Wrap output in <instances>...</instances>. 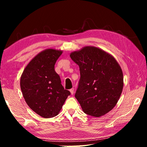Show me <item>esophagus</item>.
<instances>
[{
    "label": "esophagus",
    "instance_id": "1",
    "mask_svg": "<svg viewBox=\"0 0 147 147\" xmlns=\"http://www.w3.org/2000/svg\"><path fill=\"white\" fill-rule=\"evenodd\" d=\"M70 92H71V94H74V88H72V89H70Z\"/></svg>",
    "mask_w": 147,
    "mask_h": 147
}]
</instances>
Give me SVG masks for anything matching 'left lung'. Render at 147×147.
I'll return each instance as SVG.
<instances>
[{
    "instance_id": "8db88e82",
    "label": "left lung",
    "mask_w": 147,
    "mask_h": 147,
    "mask_svg": "<svg viewBox=\"0 0 147 147\" xmlns=\"http://www.w3.org/2000/svg\"><path fill=\"white\" fill-rule=\"evenodd\" d=\"M70 57L80 72L75 97L83 111L100 117L110 111L123 89V73L115 58L98 47L86 46Z\"/></svg>"
}]
</instances>
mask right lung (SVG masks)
I'll list each match as a JSON object with an SVG mask.
<instances>
[{
    "label": "right lung",
    "instance_id": "obj_1",
    "mask_svg": "<svg viewBox=\"0 0 147 147\" xmlns=\"http://www.w3.org/2000/svg\"><path fill=\"white\" fill-rule=\"evenodd\" d=\"M63 51L47 49L32 58L24 68L20 86L26 104L43 118L58 115L71 94L61 84L54 65Z\"/></svg>",
    "mask_w": 147,
    "mask_h": 147
}]
</instances>
